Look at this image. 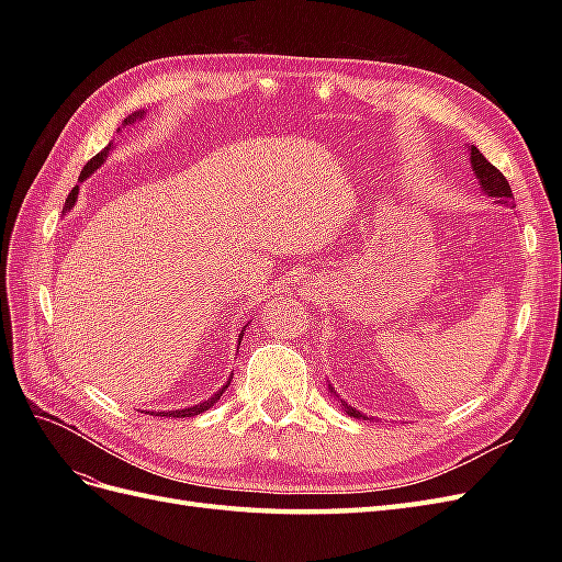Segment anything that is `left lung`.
I'll return each instance as SVG.
<instances>
[{"instance_id":"8db88e82","label":"left lung","mask_w":562,"mask_h":562,"mask_svg":"<svg viewBox=\"0 0 562 562\" xmlns=\"http://www.w3.org/2000/svg\"><path fill=\"white\" fill-rule=\"evenodd\" d=\"M471 168L475 171V178H479V182H481V187H483V192L487 194V196H492V199H497V203H506V206H514V194H512V184H508V180L497 171L495 166H492L479 149H475L473 145H471ZM330 394H335L333 391V386H330ZM345 405V413L347 415H351V417H363L366 419V415H361L359 411H356V407H351V405H347V403H342Z\"/></svg>"}]
</instances>
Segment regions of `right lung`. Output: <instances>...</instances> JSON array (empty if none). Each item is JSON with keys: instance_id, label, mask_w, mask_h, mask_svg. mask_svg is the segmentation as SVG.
<instances>
[{"instance_id": "add662e5", "label": "right lung", "mask_w": 562, "mask_h": 562, "mask_svg": "<svg viewBox=\"0 0 562 562\" xmlns=\"http://www.w3.org/2000/svg\"><path fill=\"white\" fill-rule=\"evenodd\" d=\"M145 116V110H138V112H133V114H128L126 119H124V128L126 126H131V124H135V122H140V119ZM110 149H112V143L103 149V151H98V155L87 164V166H83V171H81V176H79V180L83 182V178H89L93 171H98V168L100 166H103V161L108 159V155H110ZM77 194H79V184L77 187H72V192H70V196H67L65 199V211H70L72 206H75V201H77ZM63 211V213H65ZM246 330V328H244ZM244 330H241V335H239V345H241V337H244ZM229 382H232V378L227 380V384L223 386V389H220L217 391V394L215 396H211L209 401H203V403H199V405H192V407H182V411H168V413H159L161 417H194V415H199V413H203V411H209V407L213 405V403H217L220 401V396H223V391L229 386ZM151 415H155V413H151Z\"/></svg>"}]
</instances>
